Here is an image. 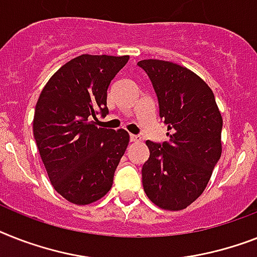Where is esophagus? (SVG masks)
I'll use <instances>...</instances> for the list:
<instances>
[{"instance_id":"esophagus-1","label":"esophagus","mask_w":257,"mask_h":257,"mask_svg":"<svg viewBox=\"0 0 257 257\" xmlns=\"http://www.w3.org/2000/svg\"><path fill=\"white\" fill-rule=\"evenodd\" d=\"M129 140H131V143H137V141H140V137L136 135H131L129 136Z\"/></svg>"}]
</instances>
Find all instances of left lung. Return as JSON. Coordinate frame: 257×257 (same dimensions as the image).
<instances>
[{
    "instance_id": "1",
    "label": "left lung",
    "mask_w": 257,
    "mask_h": 257,
    "mask_svg": "<svg viewBox=\"0 0 257 257\" xmlns=\"http://www.w3.org/2000/svg\"><path fill=\"white\" fill-rule=\"evenodd\" d=\"M157 95L169 141H147L143 186L158 207L178 211L204 191L222 154L223 120L211 88L193 71L158 59L137 63Z\"/></svg>"
}]
</instances>
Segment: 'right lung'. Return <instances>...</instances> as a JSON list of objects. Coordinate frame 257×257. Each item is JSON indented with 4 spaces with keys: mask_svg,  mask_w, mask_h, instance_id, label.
Wrapping results in <instances>:
<instances>
[{
    "mask_svg": "<svg viewBox=\"0 0 257 257\" xmlns=\"http://www.w3.org/2000/svg\"><path fill=\"white\" fill-rule=\"evenodd\" d=\"M128 55H80L56 71L42 89L33 132L54 189L75 204H89L112 187L129 135L99 128L105 116L107 91Z\"/></svg>",
    "mask_w": 257,
    "mask_h": 257,
    "instance_id": "right-lung-1",
    "label": "right lung"
}]
</instances>
